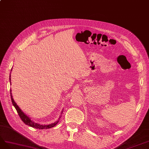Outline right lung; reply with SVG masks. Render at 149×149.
I'll return each instance as SVG.
<instances>
[{
  "label": "right lung",
  "mask_w": 149,
  "mask_h": 149,
  "mask_svg": "<svg viewBox=\"0 0 149 149\" xmlns=\"http://www.w3.org/2000/svg\"><path fill=\"white\" fill-rule=\"evenodd\" d=\"M12 71V70H11ZM10 97H11V100H12V104L14 106V107L15 108L17 111L19 115V116H20V118H21V119L22 120V121L25 123V124H26V125H28L32 127H34V128H36V129H49V128H51L52 127L55 126L56 124L58 123L59 122V119L58 121H56L55 123H51V124H48V125H41V124H38V123H35L33 121H32V120L28 117V116H26V115L24 113L21 109L19 108V107L18 106V105L17 104V103L15 102V101H14L13 97H12V93H11V90H10ZM61 113V114H62ZM60 118V117H59Z\"/></svg>",
  "instance_id": "right-lung-1"
}]
</instances>
